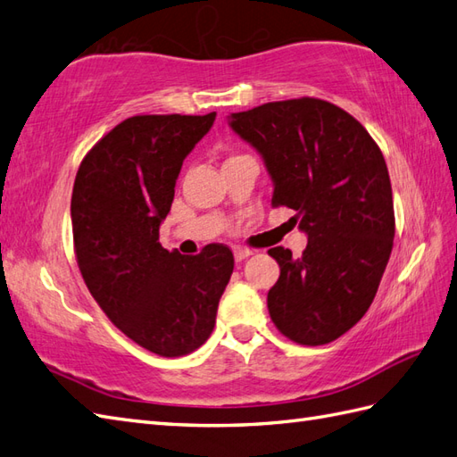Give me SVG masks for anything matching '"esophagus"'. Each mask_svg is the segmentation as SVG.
Listing matches in <instances>:
<instances>
[{"label": "esophagus", "mask_w": 457, "mask_h": 457, "mask_svg": "<svg viewBox=\"0 0 457 457\" xmlns=\"http://www.w3.org/2000/svg\"><path fill=\"white\" fill-rule=\"evenodd\" d=\"M251 254H253V251H249V249H243V247L233 249V257H236V262H241V261L249 259Z\"/></svg>", "instance_id": "34e87169"}]
</instances>
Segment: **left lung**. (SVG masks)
Here are the masks:
<instances>
[{
    "label": "left lung",
    "instance_id": "8db88e82",
    "mask_svg": "<svg viewBox=\"0 0 457 457\" xmlns=\"http://www.w3.org/2000/svg\"><path fill=\"white\" fill-rule=\"evenodd\" d=\"M228 124L262 157L272 204L295 210L307 236L298 259L269 249L280 267L270 320L294 343H331L368 312L394 247L386 159L354 116L321 99L267 103L231 112Z\"/></svg>",
    "mask_w": 457,
    "mask_h": 457
}]
</instances>
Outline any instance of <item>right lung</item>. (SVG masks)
<instances>
[{"instance_id":"obj_1","label":"right lung","mask_w":457,"mask_h":457,"mask_svg":"<svg viewBox=\"0 0 457 457\" xmlns=\"http://www.w3.org/2000/svg\"><path fill=\"white\" fill-rule=\"evenodd\" d=\"M214 120L216 112L126 119L93 145L73 183V245L85 284L126 337L167 358L206 343L233 272L226 245L188 257L159 243L180 167Z\"/></svg>"}]
</instances>
